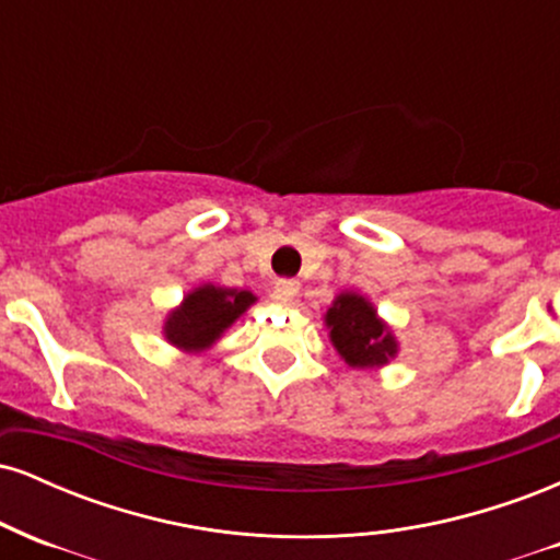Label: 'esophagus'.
<instances>
[{
	"instance_id": "34e87169",
	"label": "esophagus",
	"mask_w": 560,
	"mask_h": 560,
	"mask_svg": "<svg viewBox=\"0 0 560 560\" xmlns=\"http://www.w3.org/2000/svg\"><path fill=\"white\" fill-rule=\"evenodd\" d=\"M300 294V281L294 279H279L273 287V298L281 302V305H292L294 298Z\"/></svg>"
}]
</instances>
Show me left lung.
<instances>
[{
  "instance_id": "1",
  "label": "left lung",
  "mask_w": 560,
  "mask_h": 560,
  "mask_svg": "<svg viewBox=\"0 0 560 560\" xmlns=\"http://www.w3.org/2000/svg\"><path fill=\"white\" fill-rule=\"evenodd\" d=\"M331 345L352 369H378L397 355V339L363 294L342 292L326 311Z\"/></svg>"
}]
</instances>
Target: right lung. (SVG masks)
Wrapping results in <instances>:
<instances>
[{
    "mask_svg": "<svg viewBox=\"0 0 560 560\" xmlns=\"http://www.w3.org/2000/svg\"><path fill=\"white\" fill-rule=\"evenodd\" d=\"M255 300L258 298L247 289H226L215 284L191 289L182 305L165 318V339L184 352L208 350Z\"/></svg>",
    "mask_w": 560,
    "mask_h": 560,
    "instance_id": "right-lung-1",
    "label": "right lung"
}]
</instances>
